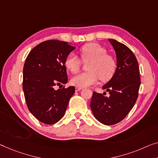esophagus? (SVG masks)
<instances>
[{
	"instance_id": "34e87169",
	"label": "esophagus",
	"mask_w": 158,
	"mask_h": 158,
	"mask_svg": "<svg viewBox=\"0 0 158 158\" xmlns=\"http://www.w3.org/2000/svg\"><path fill=\"white\" fill-rule=\"evenodd\" d=\"M81 88H79V87H76V88H75V91H80V90H81Z\"/></svg>"
}]
</instances>
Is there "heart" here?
<instances>
[{"label": "heart", "mask_w": 158, "mask_h": 158, "mask_svg": "<svg viewBox=\"0 0 158 158\" xmlns=\"http://www.w3.org/2000/svg\"><path fill=\"white\" fill-rule=\"evenodd\" d=\"M80 55L84 62H91L88 65L89 72H82L72 77V83L79 88L96 84L98 79L108 81L114 76L116 70L114 58L107 55V51L100 44H87L80 49ZM65 67L72 73H76L81 67V61L74 53L67 55L64 61Z\"/></svg>", "instance_id": "b5f03b06"}]
</instances>
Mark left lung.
<instances>
[{
  "mask_svg": "<svg viewBox=\"0 0 158 158\" xmlns=\"http://www.w3.org/2000/svg\"><path fill=\"white\" fill-rule=\"evenodd\" d=\"M116 52L117 67L110 81L103 86L109 97L94 91L90 106L101 123L110 126L121 121L135 105L140 85V71L135 56L125 44L109 39Z\"/></svg>",
  "mask_w": 158,
  "mask_h": 158,
  "instance_id": "left-lung-1",
  "label": "left lung"
}]
</instances>
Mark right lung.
Returning a JSON list of instances; mask_svg holds the SVG:
<instances>
[{"label": "right lung", "instance_id": "add662e5", "mask_svg": "<svg viewBox=\"0 0 158 158\" xmlns=\"http://www.w3.org/2000/svg\"><path fill=\"white\" fill-rule=\"evenodd\" d=\"M75 49L68 42L51 40L41 42L28 54L23 67V89L30 113L50 125L64 116L74 86L64 88L68 78L64 61ZM56 85L60 89L56 90Z\"/></svg>", "mask_w": 158, "mask_h": 158}]
</instances>
